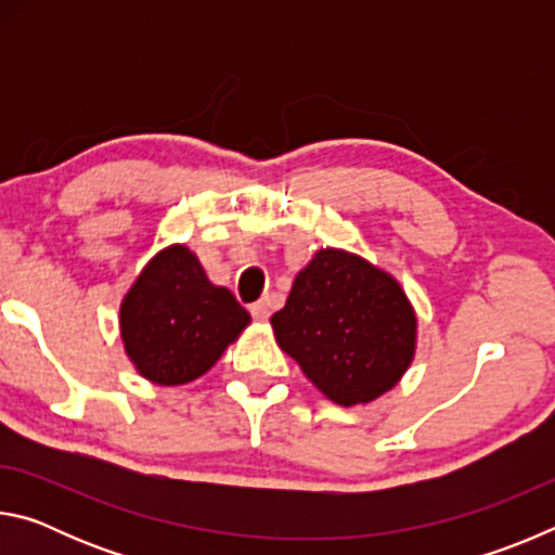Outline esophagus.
<instances>
[{"label": "esophagus", "instance_id": "34e87169", "mask_svg": "<svg viewBox=\"0 0 555 555\" xmlns=\"http://www.w3.org/2000/svg\"><path fill=\"white\" fill-rule=\"evenodd\" d=\"M251 315L257 318V321H269V315H271V304H269V298H261V300H257V304H251Z\"/></svg>", "mask_w": 555, "mask_h": 555}]
</instances>
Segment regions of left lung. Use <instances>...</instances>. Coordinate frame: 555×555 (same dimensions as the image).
Returning <instances> with one entry per match:
<instances>
[{
	"label": "left lung",
	"instance_id": "obj_1",
	"mask_svg": "<svg viewBox=\"0 0 555 555\" xmlns=\"http://www.w3.org/2000/svg\"><path fill=\"white\" fill-rule=\"evenodd\" d=\"M271 327L281 350L340 406L389 391L416 350V313L399 281L331 247L298 271Z\"/></svg>",
	"mask_w": 555,
	"mask_h": 555
}]
</instances>
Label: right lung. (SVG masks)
<instances>
[{
	"label": "right lung",
	"mask_w": 555,
	"mask_h": 555,
	"mask_svg": "<svg viewBox=\"0 0 555 555\" xmlns=\"http://www.w3.org/2000/svg\"><path fill=\"white\" fill-rule=\"evenodd\" d=\"M228 288L210 284L183 244L158 251L121 298L119 331L137 372L162 387L203 377L249 325Z\"/></svg>",
	"instance_id": "1"
}]
</instances>
